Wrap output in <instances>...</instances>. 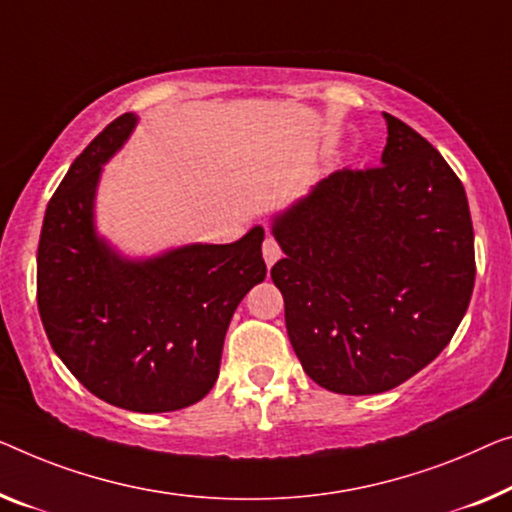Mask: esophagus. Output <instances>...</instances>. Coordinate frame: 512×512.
Here are the masks:
<instances>
[{
	"label": "esophagus",
	"instance_id": "1",
	"mask_svg": "<svg viewBox=\"0 0 512 512\" xmlns=\"http://www.w3.org/2000/svg\"><path fill=\"white\" fill-rule=\"evenodd\" d=\"M262 255H264V262L266 266H273L280 259V246L276 243V239L273 236H266L264 243H262Z\"/></svg>",
	"mask_w": 512,
	"mask_h": 512
}]
</instances>
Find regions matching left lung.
<instances>
[{
    "label": "left lung",
    "instance_id": "obj_1",
    "mask_svg": "<svg viewBox=\"0 0 512 512\" xmlns=\"http://www.w3.org/2000/svg\"><path fill=\"white\" fill-rule=\"evenodd\" d=\"M384 119L379 167L335 172L271 218L289 342L305 375L342 395L391 391L432 363L474 292L462 181L414 128Z\"/></svg>",
    "mask_w": 512,
    "mask_h": 512
}]
</instances>
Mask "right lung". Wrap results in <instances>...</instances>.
Returning a JSON list of instances; mask_svg holds the SVG:
<instances>
[{"label":"right lung","instance_id":"right-lung-1","mask_svg":"<svg viewBox=\"0 0 512 512\" xmlns=\"http://www.w3.org/2000/svg\"><path fill=\"white\" fill-rule=\"evenodd\" d=\"M137 114L114 119L73 160L45 209L38 312L55 354L114 407L163 414L200 402L218 379L236 305L266 278L264 227L234 243H183L126 255L96 225L103 165Z\"/></svg>","mask_w":512,"mask_h":512}]
</instances>
